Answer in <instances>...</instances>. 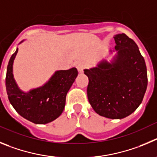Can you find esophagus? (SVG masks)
I'll return each instance as SVG.
<instances>
[{"label": "esophagus", "instance_id": "esophagus-1", "mask_svg": "<svg viewBox=\"0 0 157 157\" xmlns=\"http://www.w3.org/2000/svg\"><path fill=\"white\" fill-rule=\"evenodd\" d=\"M76 67H77V70H78L79 73H82L84 69L85 68V64H84L83 62H77L76 63Z\"/></svg>", "mask_w": 157, "mask_h": 157}]
</instances>
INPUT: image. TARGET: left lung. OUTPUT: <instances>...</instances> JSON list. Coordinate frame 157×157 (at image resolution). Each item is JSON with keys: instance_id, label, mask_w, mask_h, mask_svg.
I'll use <instances>...</instances> for the list:
<instances>
[{"instance_id": "1", "label": "left lung", "mask_w": 157, "mask_h": 157, "mask_svg": "<svg viewBox=\"0 0 157 157\" xmlns=\"http://www.w3.org/2000/svg\"><path fill=\"white\" fill-rule=\"evenodd\" d=\"M116 51L108 61L84 70L89 80L87 98L98 115L123 119L136 110L143 99L148 78L145 62L132 39L124 33L113 36ZM115 51H109L113 54Z\"/></svg>"}]
</instances>
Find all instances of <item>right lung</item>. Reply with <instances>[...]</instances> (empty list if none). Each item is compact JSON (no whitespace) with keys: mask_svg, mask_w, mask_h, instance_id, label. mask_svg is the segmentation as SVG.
Returning <instances> with one entry per match:
<instances>
[{"mask_svg":"<svg viewBox=\"0 0 157 157\" xmlns=\"http://www.w3.org/2000/svg\"><path fill=\"white\" fill-rule=\"evenodd\" d=\"M18 51L17 48L7 67L5 85L8 100L16 112L29 121L36 124L52 122L63 112L66 94L75 81L78 71L75 67L68 70H56L43 85L24 91L18 86L13 75L14 60Z\"/></svg>","mask_w":157,"mask_h":157,"instance_id":"obj_1","label":"right lung"}]
</instances>
